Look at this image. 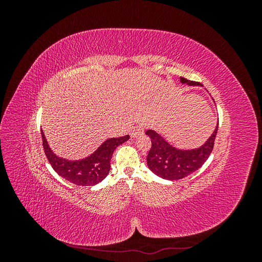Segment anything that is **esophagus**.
I'll return each instance as SVG.
<instances>
[{"label":"esophagus","mask_w":262,"mask_h":262,"mask_svg":"<svg viewBox=\"0 0 262 262\" xmlns=\"http://www.w3.org/2000/svg\"><path fill=\"white\" fill-rule=\"evenodd\" d=\"M143 132H144V126L143 125H138L134 129H132L131 137L132 138H137V137L141 136V134H143Z\"/></svg>","instance_id":"obj_1"}]
</instances>
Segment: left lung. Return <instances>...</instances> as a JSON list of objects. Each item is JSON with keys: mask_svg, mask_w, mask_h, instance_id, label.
I'll return each mask as SVG.
<instances>
[{"mask_svg": "<svg viewBox=\"0 0 262 262\" xmlns=\"http://www.w3.org/2000/svg\"><path fill=\"white\" fill-rule=\"evenodd\" d=\"M180 81L188 85L198 84L185 77H181ZM217 129L219 124L204 145L200 148L190 150H181L172 147L155 131L147 130L146 134L152 141V146L146 157L148 168L158 177L167 180H178L189 176L207 162L214 147Z\"/></svg>", "mask_w": 262, "mask_h": 262, "instance_id": "1", "label": "left lung"}]
</instances>
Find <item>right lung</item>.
Returning <instances> with one entry per match:
<instances>
[{
  "instance_id": "obj_1",
  "label": "right lung",
  "mask_w": 262,
  "mask_h": 262,
  "mask_svg": "<svg viewBox=\"0 0 262 262\" xmlns=\"http://www.w3.org/2000/svg\"><path fill=\"white\" fill-rule=\"evenodd\" d=\"M42 146L52 168L62 178L76 186H94L104 180L110 170V161L117 146L129 140V136L106 140L95 153L81 161H67L55 156L47 143L41 131Z\"/></svg>"
}]
</instances>
